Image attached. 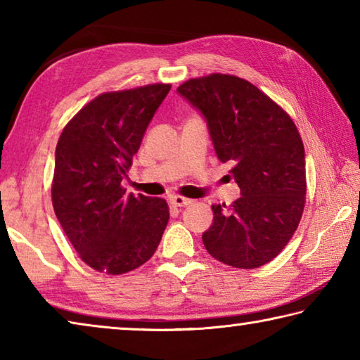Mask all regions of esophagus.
<instances>
[{
  "label": "esophagus",
  "mask_w": 360,
  "mask_h": 360,
  "mask_svg": "<svg viewBox=\"0 0 360 360\" xmlns=\"http://www.w3.org/2000/svg\"><path fill=\"white\" fill-rule=\"evenodd\" d=\"M169 203L173 206H178V208H184V206H188L192 203V200L181 197V195H172V197H169Z\"/></svg>",
  "instance_id": "1"
}]
</instances>
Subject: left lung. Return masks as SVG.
<instances>
[{"label": "left lung", "instance_id": "left-lung-1", "mask_svg": "<svg viewBox=\"0 0 360 360\" xmlns=\"http://www.w3.org/2000/svg\"><path fill=\"white\" fill-rule=\"evenodd\" d=\"M178 94L198 109L216 155L231 163L241 197L214 205L203 245L235 268H257L283 251L300 222L307 178L297 127L281 106L245 79L210 75L191 79Z\"/></svg>", "mask_w": 360, "mask_h": 360}]
</instances>
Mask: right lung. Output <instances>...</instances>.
Instances as JSON below:
<instances>
[{"instance_id": "1", "label": "right lung", "mask_w": 360, "mask_h": 360, "mask_svg": "<svg viewBox=\"0 0 360 360\" xmlns=\"http://www.w3.org/2000/svg\"><path fill=\"white\" fill-rule=\"evenodd\" d=\"M172 85L108 92L65 127L56 149L52 205L85 264L122 275L154 255L169 211L163 198L125 193L120 182Z\"/></svg>"}]
</instances>
